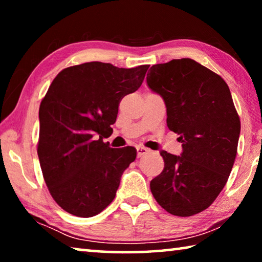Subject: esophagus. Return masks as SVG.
<instances>
[{
    "mask_svg": "<svg viewBox=\"0 0 262 262\" xmlns=\"http://www.w3.org/2000/svg\"><path fill=\"white\" fill-rule=\"evenodd\" d=\"M136 150H137V157L144 156V155H147L150 151L148 148H144V147H137Z\"/></svg>",
    "mask_w": 262,
    "mask_h": 262,
    "instance_id": "obj_1",
    "label": "esophagus"
}]
</instances>
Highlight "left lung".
<instances>
[{"mask_svg":"<svg viewBox=\"0 0 262 262\" xmlns=\"http://www.w3.org/2000/svg\"><path fill=\"white\" fill-rule=\"evenodd\" d=\"M147 84L163 98L168 129L183 143L180 156L162 150L164 168L150 189L170 214H199L219 196L236 159L241 120L231 92L220 75L192 59L152 66Z\"/></svg>","mask_w":262,"mask_h":262,"instance_id":"1","label":"left lung"}]
</instances>
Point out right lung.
<instances>
[{"label": "right lung", "mask_w": 262, "mask_h": 262, "mask_svg": "<svg viewBox=\"0 0 262 262\" xmlns=\"http://www.w3.org/2000/svg\"><path fill=\"white\" fill-rule=\"evenodd\" d=\"M148 64L126 69L86 62L62 70L39 108L38 157L55 202L78 217H92L113 201L134 147L103 141L123 97L141 86Z\"/></svg>", "instance_id": "right-lung-1"}]
</instances>
